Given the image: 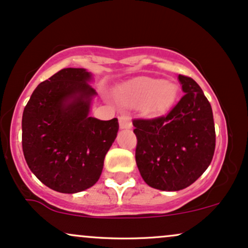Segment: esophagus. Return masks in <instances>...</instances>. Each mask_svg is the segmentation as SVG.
<instances>
[{"label": "esophagus", "instance_id": "1", "mask_svg": "<svg viewBox=\"0 0 248 248\" xmlns=\"http://www.w3.org/2000/svg\"><path fill=\"white\" fill-rule=\"evenodd\" d=\"M119 126L121 129H125V130H129L132 127V123L130 121V118L127 116H122L119 117Z\"/></svg>", "mask_w": 248, "mask_h": 248}]
</instances>
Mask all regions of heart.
I'll return each instance as SVG.
<instances>
[{
    "label": "heart",
    "mask_w": 248,
    "mask_h": 248,
    "mask_svg": "<svg viewBox=\"0 0 248 248\" xmlns=\"http://www.w3.org/2000/svg\"><path fill=\"white\" fill-rule=\"evenodd\" d=\"M176 84L164 79L138 78L118 89L117 97L123 103H145V110L151 115L165 112L176 101Z\"/></svg>",
    "instance_id": "1"
}]
</instances>
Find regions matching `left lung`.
<instances>
[{"label":"left lung","mask_w":248,"mask_h":248,"mask_svg":"<svg viewBox=\"0 0 248 248\" xmlns=\"http://www.w3.org/2000/svg\"><path fill=\"white\" fill-rule=\"evenodd\" d=\"M185 94L166 116L135 119L136 163L144 182L160 191H179L206 171L216 149L210 102L191 77L178 76Z\"/></svg>","instance_id":"1"}]
</instances>
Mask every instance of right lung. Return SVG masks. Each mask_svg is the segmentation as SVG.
<instances>
[{
	"label": "right lung",
	"instance_id": "add662e5",
	"mask_svg": "<svg viewBox=\"0 0 248 248\" xmlns=\"http://www.w3.org/2000/svg\"><path fill=\"white\" fill-rule=\"evenodd\" d=\"M93 74L62 69L35 89L22 116V147L38 179L61 193H77L98 182L118 119L89 116L96 90Z\"/></svg>",
	"mask_w": 248,
	"mask_h": 248
}]
</instances>
